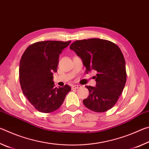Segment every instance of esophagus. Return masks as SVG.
I'll return each mask as SVG.
<instances>
[{
    "label": "esophagus",
    "mask_w": 149,
    "mask_h": 149,
    "mask_svg": "<svg viewBox=\"0 0 149 149\" xmlns=\"http://www.w3.org/2000/svg\"><path fill=\"white\" fill-rule=\"evenodd\" d=\"M81 87V85H72V89H79V88Z\"/></svg>",
    "instance_id": "1"
}]
</instances>
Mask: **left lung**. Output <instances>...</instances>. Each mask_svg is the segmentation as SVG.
Returning a JSON list of instances; mask_svg holds the SVG:
<instances>
[{"label": "left lung", "mask_w": 149, "mask_h": 149, "mask_svg": "<svg viewBox=\"0 0 149 149\" xmlns=\"http://www.w3.org/2000/svg\"><path fill=\"white\" fill-rule=\"evenodd\" d=\"M83 60L88 73L97 72L96 87L86 86L89 96L84 105L95 112H104L115 105L124 88L127 74L124 57L117 45L108 40H78L70 45Z\"/></svg>", "instance_id": "left-lung-1"}]
</instances>
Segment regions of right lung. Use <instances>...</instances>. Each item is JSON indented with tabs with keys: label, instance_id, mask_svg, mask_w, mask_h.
Returning a JSON list of instances; mask_svg holds the SVG:
<instances>
[{
	"label": "right lung",
	"instance_id": "right-lung-1",
	"mask_svg": "<svg viewBox=\"0 0 149 149\" xmlns=\"http://www.w3.org/2000/svg\"><path fill=\"white\" fill-rule=\"evenodd\" d=\"M71 41H39L27 48L19 62L21 88L29 102L39 112L49 113L57 110L64 102L69 85L55 87L54 72H57L59 54Z\"/></svg>",
	"mask_w": 149,
	"mask_h": 149
}]
</instances>
